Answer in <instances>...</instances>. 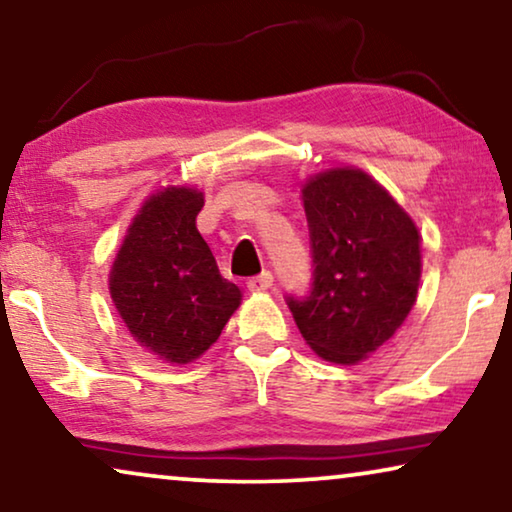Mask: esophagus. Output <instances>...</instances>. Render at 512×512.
Listing matches in <instances>:
<instances>
[{
	"instance_id": "obj_1",
	"label": "esophagus",
	"mask_w": 512,
	"mask_h": 512,
	"mask_svg": "<svg viewBox=\"0 0 512 512\" xmlns=\"http://www.w3.org/2000/svg\"><path fill=\"white\" fill-rule=\"evenodd\" d=\"M272 282H275V277H272V272H261V275H256V277H251L249 282H247V289L251 291V293H261V291H268L270 286H272Z\"/></svg>"
}]
</instances>
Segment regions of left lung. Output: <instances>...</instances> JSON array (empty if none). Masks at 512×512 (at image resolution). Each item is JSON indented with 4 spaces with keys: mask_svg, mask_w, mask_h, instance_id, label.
<instances>
[{
    "mask_svg": "<svg viewBox=\"0 0 512 512\" xmlns=\"http://www.w3.org/2000/svg\"><path fill=\"white\" fill-rule=\"evenodd\" d=\"M312 284L286 296L298 331L321 359L359 363L403 324L422 256L415 223L361 170H331L303 188Z\"/></svg>",
    "mask_w": 512,
    "mask_h": 512,
    "instance_id": "1",
    "label": "left lung"
}]
</instances>
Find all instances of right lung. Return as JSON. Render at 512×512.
<instances>
[{"instance_id":"add662e5","label":"right lung","mask_w":512,"mask_h":512,"mask_svg":"<svg viewBox=\"0 0 512 512\" xmlns=\"http://www.w3.org/2000/svg\"><path fill=\"white\" fill-rule=\"evenodd\" d=\"M202 205L193 188H165L146 200L109 277L132 338L170 363L207 352L242 298L195 228Z\"/></svg>"}]
</instances>
